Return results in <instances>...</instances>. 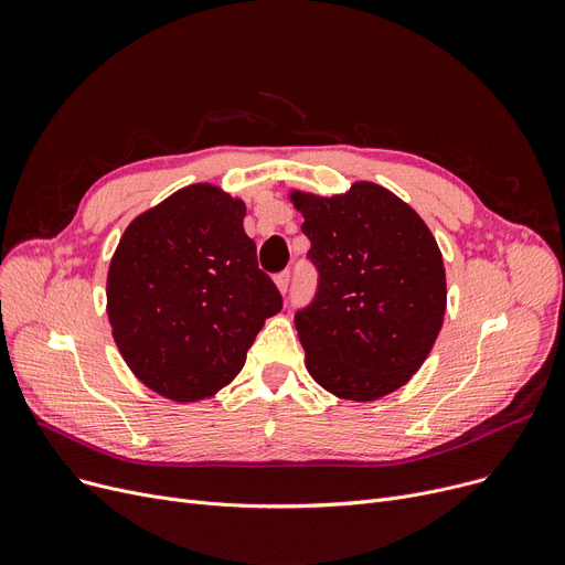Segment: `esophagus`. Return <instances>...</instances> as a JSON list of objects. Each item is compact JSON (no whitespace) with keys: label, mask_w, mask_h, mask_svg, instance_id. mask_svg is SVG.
I'll use <instances>...</instances> for the list:
<instances>
[{"label":"esophagus","mask_w":565,"mask_h":565,"mask_svg":"<svg viewBox=\"0 0 565 565\" xmlns=\"http://www.w3.org/2000/svg\"><path fill=\"white\" fill-rule=\"evenodd\" d=\"M275 284H277V288H279L281 292H286V290H288V286H290V273H288V270L279 273V275L275 277Z\"/></svg>","instance_id":"esophagus-1"}]
</instances>
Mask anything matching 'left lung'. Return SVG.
<instances>
[{
  "label": "left lung",
  "instance_id": "1",
  "mask_svg": "<svg viewBox=\"0 0 565 565\" xmlns=\"http://www.w3.org/2000/svg\"><path fill=\"white\" fill-rule=\"evenodd\" d=\"M311 241L318 290L295 313L307 369L348 401L396 392L422 369L447 311V275L426 222L390 190L290 192Z\"/></svg>",
  "mask_w": 565,
  "mask_h": 565
}]
</instances>
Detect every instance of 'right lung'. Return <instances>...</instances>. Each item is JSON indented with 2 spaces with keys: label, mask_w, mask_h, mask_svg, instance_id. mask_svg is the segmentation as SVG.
Segmentation results:
<instances>
[{
  "label": "right lung",
  "mask_w": 565,
  "mask_h": 565,
  "mask_svg": "<svg viewBox=\"0 0 565 565\" xmlns=\"http://www.w3.org/2000/svg\"><path fill=\"white\" fill-rule=\"evenodd\" d=\"M245 203L199 183L130 222L107 275V316L130 371L156 394L192 403L217 394L281 311L243 228Z\"/></svg>",
  "instance_id": "right-lung-1"
}]
</instances>
